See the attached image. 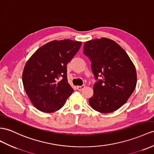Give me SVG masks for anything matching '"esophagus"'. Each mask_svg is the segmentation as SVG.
<instances>
[{
	"label": "esophagus",
	"mask_w": 154,
	"mask_h": 154,
	"mask_svg": "<svg viewBox=\"0 0 154 154\" xmlns=\"http://www.w3.org/2000/svg\"><path fill=\"white\" fill-rule=\"evenodd\" d=\"M85 88V85H79V86H77V89L78 91H81V90Z\"/></svg>",
	"instance_id": "obj_1"
}]
</instances>
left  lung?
I'll return each mask as SVG.
<instances>
[{
	"label": "left lung",
	"instance_id": "8db88e82",
	"mask_svg": "<svg viewBox=\"0 0 154 154\" xmlns=\"http://www.w3.org/2000/svg\"><path fill=\"white\" fill-rule=\"evenodd\" d=\"M84 54L91 61L97 80L93 85V95L89 99L90 106L100 113L118 110L127 102L137 85L136 69L129 55L119 44L106 38L86 42Z\"/></svg>",
	"mask_w": 154,
	"mask_h": 154
}]
</instances>
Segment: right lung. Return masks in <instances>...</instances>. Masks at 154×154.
Returning a JSON list of instances; mask_svg holds the SVG:
<instances>
[{
	"label": "right lung",
	"mask_w": 154,
	"mask_h": 154,
	"mask_svg": "<svg viewBox=\"0 0 154 154\" xmlns=\"http://www.w3.org/2000/svg\"><path fill=\"white\" fill-rule=\"evenodd\" d=\"M81 42L54 40L37 50L26 63L22 80L25 91L37 109L47 113L62 108L74 89L67 80V64Z\"/></svg>",
	"instance_id": "1"
}]
</instances>
